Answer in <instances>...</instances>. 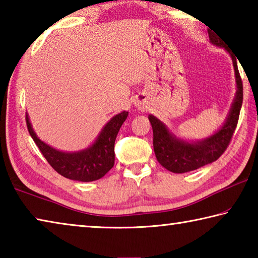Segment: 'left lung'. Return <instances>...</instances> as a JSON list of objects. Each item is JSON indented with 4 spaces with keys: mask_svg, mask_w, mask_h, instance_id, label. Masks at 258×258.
I'll return each mask as SVG.
<instances>
[{
    "mask_svg": "<svg viewBox=\"0 0 258 258\" xmlns=\"http://www.w3.org/2000/svg\"><path fill=\"white\" fill-rule=\"evenodd\" d=\"M208 36L209 42L213 45L223 47L232 59L237 92H235L233 102L231 104L223 125L208 138L197 140V141H187V140L176 137L156 116H148L152 126V132H154V150L156 158L163 167L173 173L180 174L191 172L217 160L228 148L238 124L243 92L237 58L233 53H231L228 47L224 45L223 41L220 40L216 34L208 30Z\"/></svg>",
    "mask_w": 258,
    "mask_h": 258,
    "instance_id": "1",
    "label": "left lung"
}]
</instances>
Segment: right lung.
Wrapping results in <instances>:
<instances>
[{"mask_svg": "<svg viewBox=\"0 0 258 258\" xmlns=\"http://www.w3.org/2000/svg\"><path fill=\"white\" fill-rule=\"evenodd\" d=\"M127 116L128 111L117 113L103 126L92 145L72 152L58 150L42 141L35 133L28 113L26 123L30 137L54 171L69 180L92 182L103 177L115 164V140Z\"/></svg>", "mask_w": 258, "mask_h": 258, "instance_id": "right-lung-1", "label": "right lung"}]
</instances>
